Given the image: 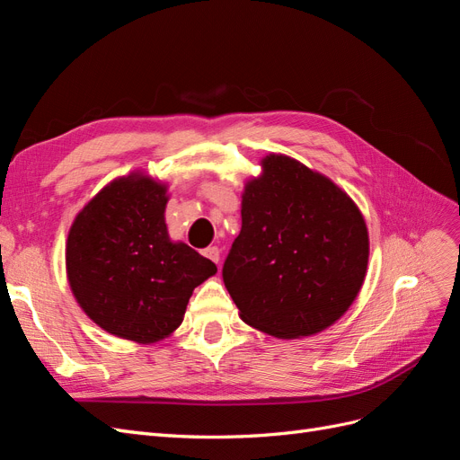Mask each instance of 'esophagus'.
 <instances>
[{
	"instance_id": "34e87169",
	"label": "esophagus",
	"mask_w": 460,
	"mask_h": 460,
	"mask_svg": "<svg viewBox=\"0 0 460 460\" xmlns=\"http://www.w3.org/2000/svg\"><path fill=\"white\" fill-rule=\"evenodd\" d=\"M203 257H207V259H211L213 262H218V259H220V252H218V247H215V245H211V247H207V249H203Z\"/></svg>"
}]
</instances>
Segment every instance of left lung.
<instances>
[{"instance_id":"1","label":"left lung","mask_w":460,"mask_h":460,"mask_svg":"<svg viewBox=\"0 0 460 460\" xmlns=\"http://www.w3.org/2000/svg\"><path fill=\"white\" fill-rule=\"evenodd\" d=\"M242 191V230L222 278L245 324L299 340L336 324L365 284L370 242L357 203L282 153Z\"/></svg>"}]
</instances>
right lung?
I'll use <instances>...</instances> for the list:
<instances>
[{"instance_id": "1", "label": "right lung", "mask_w": 460, "mask_h": 460, "mask_svg": "<svg viewBox=\"0 0 460 460\" xmlns=\"http://www.w3.org/2000/svg\"><path fill=\"white\" fill-rule=\"evenodd\" d=\"M169 182L132 171L80 208L65 245L66 280L86 316L142 345L172 336L213 261L174 242L164 222Z\"/></svg>"}]
</instances>
